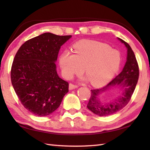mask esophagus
<instances>
[{
	"mask_svg": "<svg viewBox=\"0 0 150 150\" xmlns=\"http://www.w3.org/2000/svg\"><path fill=\"white\" fill-rule=\"evenodd\" d=\"M77 87H78L77 85L74 84L73 83H69V90H73V89L77 88Z\"/></svg>",
	"mask_w": 150,
	"mask_h": 150,
	"instance_id": "esophagus-1",
	"label": "esophagus"
}]
</instances>
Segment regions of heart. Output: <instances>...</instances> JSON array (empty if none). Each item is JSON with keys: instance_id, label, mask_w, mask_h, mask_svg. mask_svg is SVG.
<instances>
[{"instance_id": "b5f03b06", "label": "heart", "mask_w": 150, "mask_h": 150, "mask_svg": "<svg viewBox=\"0 0 150 150\" xmlns=\"http://www.w3.org/2000/svg\"><path fill=\"white\" fill-rule=\"evenodd\" d=\"M75 54L62 53L60 65L64 76L71 79L85 74L95 86L106 84L116 74L121 62L120 53L106 44L91 40H82L73 45Z\"/></svg>"}]
</instances>
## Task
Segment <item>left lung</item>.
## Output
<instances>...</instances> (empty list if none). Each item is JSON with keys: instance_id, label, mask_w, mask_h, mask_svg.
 Segmentation results:
<instances>
[{"instance_id": "obj_1", "label": "left lung", "mask_w": 150, "mask_h": 150, "mask_svg": "<svg viewBox=\"0 0 150 150\" xmlns=\"http://www.w3.org/2000/svg\"><path fill=\"white\" fill-rule=\"evenodd\" d=\"M128 49L127 61L122 71L103 88L91 90V95L87 108L98 116H108L117 112L126 106L131 99L137 84L139 68L134 52L125 41L119 39ZM118 86L123 90L119 98L110 102H104L98 98V95L110 87Z\"/></svg>"}]
</instances>
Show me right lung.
<instances>
[{"instance_id":"obj_1","label":"right lung","mask_w":150,"mask_h":150,"mask_svg":"<svg viewBox=\"0 0 150 150\" xmlns=\"http://www.w3.org/2000/svg\"><path fill=\"white\" fill-rule=\"evenodd\" d=\"M71 37L43 33L26 41L16 53L11 84L21 104L35 115L52 113L69 91L68 82L57 74L55 61L60 46Z\"/></svg>"}]
</instances>
